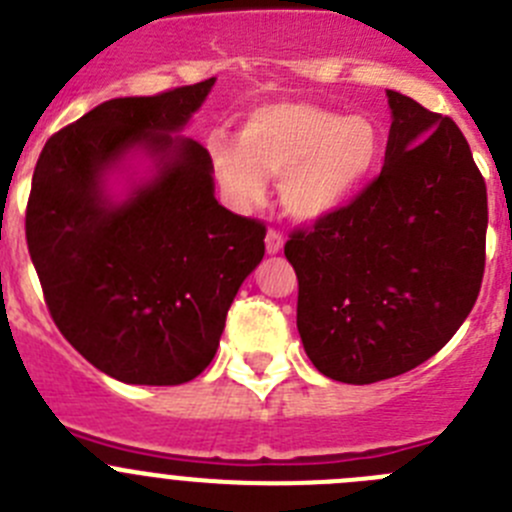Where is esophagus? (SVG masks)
I'll return each instance as SVG.
<instances>
[{"label": "esophagus", "mask_w": 512, "mask_h": 512, "mask_svg": "<svg viewBox=\"0 0 512 512\" xmlns=\"http://www.w3.org/2000/svg\"><path fill=\"white\" fill-rule=\"evenodd\" d=\"M285 245V237L280 234V229H267V237H265V247L270 255H278Z\"/></svg>", "instance_id": "1"}]
</instances>
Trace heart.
Listing matches in <instances>:
<instances>
[{
    "label": "heart",
    "instance_id": "1",
    "mask_svg": "<svg viewBox=\"0 0 512 512\" xmlns=\"http://www.w3.org/2000/svg\"><path fill=\"white\" fill-rule=\"evenodd\" d=\"M381 159V133L366 116H341L308 103H272L250 113L240 138L214 136L209 161L237 207L265 199L280 181L285 212L313 222L361 189Z\"/></svg>",
    "mask_w": 512,
    "mask_h": 512
}]
</instances>
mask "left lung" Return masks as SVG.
<instances>
[{"label": "left lung", "mask_w": 512, "mask_h": 512, "mask_svg": "<svg viewBox=\"0 0 512 512\" xmlns=\"http://www.w3.org/2000/svg\"><path fill=\"white\" fill-rule=\"evenodd\" d=\"M384 169L285 242L313 366L374 384L432 358L465 323L485 272L487 189L457 123L386 90Z\"/></svg>", "instance_id": "1"}]
</instances>
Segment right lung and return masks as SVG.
I'll list each match as a JSON object with an SVG mask.
<instances>
[{"label": "right lung", "mask_w": 512, "mask_h": 512, "mask_svg": "<svg viewBox=\"0 0 512 512\" xmlns=\"http://www.w3.org/2000/svg\"><path fill=\"white\" fill-rule=\"evenodd\" d=\"M212 85L105 100L47 138L32 174L25 234L47 310L80 356L126 384L202 374L265 255V224L214 199L207 148L171 136ZM136 145L160 171L113 205L102 174Z\"/></svg>", "instance_id": "right-lung-1"}]
</instances>
